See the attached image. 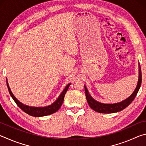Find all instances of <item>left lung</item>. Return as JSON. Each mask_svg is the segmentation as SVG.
<instances>
[{
	"label": "left lung",
	"mask_w": 146,
	"mask_h": 146,
	"mask_svg": "<svg viewBox=\"0 0 146 146\" xmlns=\"http://www.w3.org/2000/svg\"><path fill=\"white\" fill-rule=\"evenodd\" d=\"M138 83L136 87L135 91H133V93L129 97L127 98L126 99L122 100V102L115 103V104H104L98 102L95 100L94 98L91 97V95L89 93L86 86H84L85 88V93L86 99H87L88 103L90 107L95 111L101 113H117L120 111L123 110L127 107L131 103L133 102V100L135 99V98L137 96V93L139 91L142 83V73H141V68H140V64L138 63Z\"/></svg>",
	"instance_id": "left-lung-1"
}]
</instances>
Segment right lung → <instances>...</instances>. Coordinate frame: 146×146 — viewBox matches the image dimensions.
Instances as JSON below:
<instances>
[{
    "label": "right lung",
    "mask_w": 146,
    "mask_h": 146,
    "mask_svg": "<svg viewBox=\"0 0 146 146\" xmlns=\"http://www.w3.org/2000/svg\"><path fill=\"white\" fill-rule=\"evenodd\" d=\"M6 84H7V86H8L9 93L10 94L12 98H13V100L17 104V105L22 110L24 111L25 113H26L27 114H28L31 116H33V117H44V116L51 115L53 114V113H55L56 111H57L61 107L63 101L64 99V96H65L69 87H70V86L71 85V83L68 84L66 86L65 88L64 89V90L62 91V93H60V95H59V97H58L57 99H56L53 104H51V105L48 106H44V107H33V106H27L26 104H24L20 102L19 100H17V98L15 97L13 93L11 92L10 88H9V84H8L7 78H6Z\"/></svg>",
    "instance_id": "add662e5"
}]
</instances>
